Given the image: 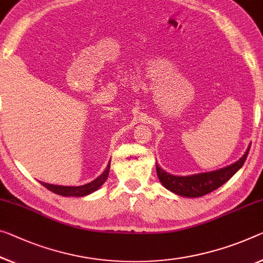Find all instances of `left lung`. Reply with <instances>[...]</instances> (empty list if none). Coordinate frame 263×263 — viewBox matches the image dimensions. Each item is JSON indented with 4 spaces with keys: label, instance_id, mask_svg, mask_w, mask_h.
Returning a JSON list of instances; mask_svg holds the SVG:
<instances>
[{
    "label": "left lung",
    "instance_id": "1",
    "mask_svg": "<svg viewBox=\"0 0 263 263\" xmlns=\"http://www.w3.org/2000/svg\"><path fill=\"white\" fill-rule=\"evenodd\" d=\"M249 149L250 147H248L246 154L235 163L215 172L196 174V175L191 176H174L164 172L156 164V173L161 183L171 192L185 197H200L214 192L227 182L230 177L243 165L248 156Z\"/></svg>",
    "mask_w": 263,
    "mask_h": 263
}]
</instances>
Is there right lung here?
<instances>
[{"label": "right lung", "mask_w": 263, "mask_h": 263, "mask_svg": "<svg viewBox=\"0 0 263 263\" xmlns=\"http://www.w3.org/2000/svg\"><path fill=\"white\" fill-rule=\"evenodd\" d=\"M109 169H110V162L108 163L106 171L101 174L98 179L91 181L90 183L79 185V187L55 185V184H49V183H44V182H41V184L44 185V187H46L47 189H49L50 192L58 194V195H62V196H86V195H88V194L98 191L101 185L106 182L108 174H109Z\"/></svg>", "instance_id": "1"}]
</instances>
